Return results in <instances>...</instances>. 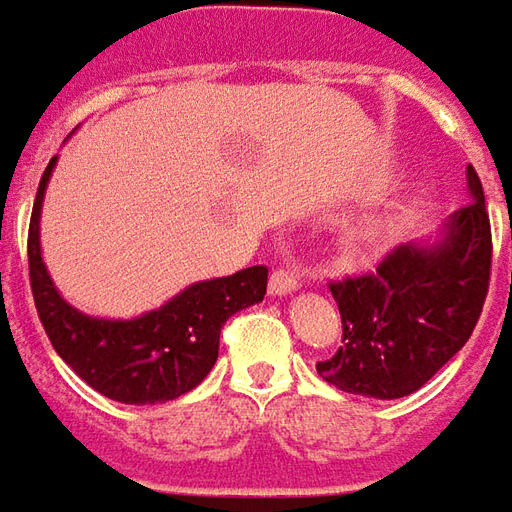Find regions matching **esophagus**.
<instances>
[{
    "label": "esophagus",
    "mask_w": 512,
    "mask_h": 512,
    "mask_svg": "<svg viewBox=\"0 0 512 512\" xmlns=\"http://www.w3.org/2000/svg\"><path fill=\"white\" fill-rule=\"evenodd\" d=\"M299 288V277L293 271H285V268H277L268 280V293L271 296H288Z\"/></svg>",
    "instance_id": "esophagus-1"
}]
</instances>
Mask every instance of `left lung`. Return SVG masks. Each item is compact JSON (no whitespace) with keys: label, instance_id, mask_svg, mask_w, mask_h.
<instances>
[{"label":"left lung","instance_id":"8db88e82","mask_svg":"<svg viewBox=\"0 0 512 512\" xmlns=\"http://www.w3.org/2000/svg\"><path fill=\"white\" fill-rule=\"evenodd\" d=\"M466 180L468 205L432 241L396 246L377 271L330 282L343 343L316 366L330 385L371 399H402L466 346L491 280V221L474 166Z\"/></svg>","mask_w":512,"mask_h":512}]
</instances>
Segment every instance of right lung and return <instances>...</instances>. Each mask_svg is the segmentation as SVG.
Masks as SVG:
<instances>
[{"label": "right lung", "instance_id": "obj_1", "mask_svg": "<svg viewBox=\"0 0 512 512\" xmlns=\"http://www.w3.org/2000/svg\"><path fill=\"white\" fill-rule=\"evenodd\" d=\"M55 166L52 157L35 194L27 238L32 299L55 352L94 391L124 405H157L188 393L216 366L227 318L263 302L268 268L194 282L135 318L88 316L60 296L41 257V207Z\"/></svg>", "mask_w": 512, "mask_h": 512}]
</instances>
